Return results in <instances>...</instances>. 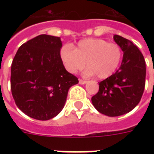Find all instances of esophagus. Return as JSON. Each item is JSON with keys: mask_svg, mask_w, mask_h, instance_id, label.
I'll list each match as a JSON object with an SVG mask.
<instances>
[{"mask_svg": "<svg viewBox=\"0 0 154 154\" xmlns=\"http://www.w3.org/2000/svg\"><path fill=\"white\" fill-rule=\"evenodd\" d=\"M87 82V81L82 80V79H79V84H81V85H84V84H86Z\"/></svg>", "mask_w": 154, "mask_h": 154, "instance_id": "obj_1", "label": "esophagus"}]
</instances>
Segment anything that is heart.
<instances>
[{
  "label": "heart",
  "instance_id": "1",
  "mask_svg": "<svg viewBox=\"0 0 154 154\" xmlns=\"http://www.w3.org/2000/svg\"><path fill=\"white\" fill-rule=\"evenodd\" d=\"M60 56L69 72L76 73L87 63V75H97L100 79L110 77L119 67L122 59V50L115 43L101 38L80 41L74 49L70 45L61 48Z\"/></svg>",
  "mask_w": 154,
  "mask_h": 154
}]
</instances>
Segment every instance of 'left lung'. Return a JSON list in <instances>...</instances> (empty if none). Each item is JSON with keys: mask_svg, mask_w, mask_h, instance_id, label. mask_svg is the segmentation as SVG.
Returning a JSON list of instances; mask_svg holds the SVG:
<instances>
[{"mask_svg": "<svg viewBox=\"0 0 154 154\" xmlns=\"http://www.w3.org/2000/svg\"><path fill=\"white\" fill-rule=\"evenodd\" d=\"M114 40L124 53L121 65L99 82L98 92L91 97L94 107L110 117L128 113L139 103L146 77L145 60L138 47L119 35H114Z\"/></svg>", "mask_w": 154, "mask_h": 154, "instance_id": "left-lung-1", "label": "left lung"}]
</instances>
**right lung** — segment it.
Instances as JSON below:
<instances>
[{"instance_id":"obj_1","label":"right lung","mask_w":154,"mask_h":154,"mask_svg":"<svg viewBox=\"0 0 154 154\" xmlns=\"http://www.w3.org/2000/svg\"><path fill=\"white\" fill-rule=\"evenodd\" d=\"M59 37L40 35L19 48L11 64V88L16 106L38 120L63 110L71 87L78 79L69 73L60 56Z\"/></svg>"}]
</instances>
